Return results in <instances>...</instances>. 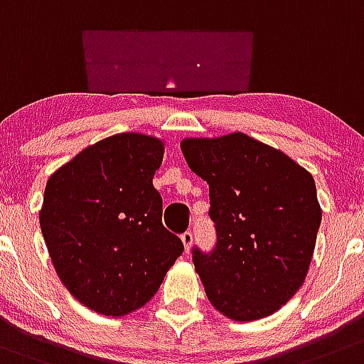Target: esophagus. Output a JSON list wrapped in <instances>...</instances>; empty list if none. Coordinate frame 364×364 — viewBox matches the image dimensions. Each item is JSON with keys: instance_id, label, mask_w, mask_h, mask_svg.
Instances as JSON below:
<instances>
[{"instance_id": "esophagus-1", "label": "esophagus", "mask_w": 364, "mask_h": 364, "mask_svg": "<svg viewBox=\"0 0 364 364\" xmlns=\"http://www.w3.org/2000/svg\"><path fill=\"white\" fill-rule=\"evenodd\" d=\"M181 241H183V245H185V250L188 252L190 247H192V243H194V235H192V232H190V230L183 232Z\"/></svg>"}]
</instances>
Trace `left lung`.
Returning a JSON list of instances; mask_svg holds the SVG:
<instances>
[{
    "label": "left lung",
    "mask_w": 364,
    "mask_h": 364,
    "mask_svg": "<svg viewBox=\"0 0 364 364\" xmlns=\"http://www.w3.org/2000/svg\"><path fill=\"white\" fill-rule=\"evenodd\" d=\"M190 170L208 183L215 247L192 248L208 301L234 321L279 310L303 284L321 225L310 172L247 134L185 139Z\"/></svg>",
    "instance_id": "left-lung-1"
}]
</instances>
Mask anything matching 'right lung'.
Listing matches in <instances>:
<instances>
[{
	"label": "right lung",
	"instance_id": "right-lung-1",
	"mask_svg": "<svg viewBox=\"0 0 364 364\" xmlns=\"http://www.w3.org/2000/svg\"><path fill=\"white\" fill-rule=\"evenodd\" d=\"M163 143L116 134L81 150L45 186L39 225L55 272L70 294L105 316H125L158 292L183 254L161 223L152 178Z\"/></svg>",
	"mask_w": 364,
	"mask_h": 364
}]
</instances>
